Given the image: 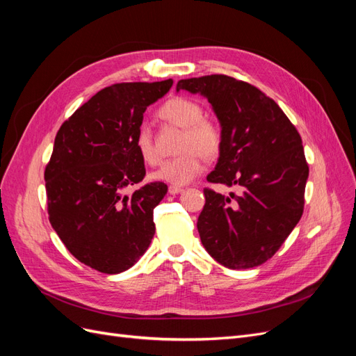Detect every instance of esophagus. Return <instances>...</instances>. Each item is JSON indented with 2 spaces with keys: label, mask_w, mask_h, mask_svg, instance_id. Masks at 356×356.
<instances>
[{
  "label": "esophagus",
  "mask_w": 356,
  "mask_h": 356,
  "mask_svg": "<svg viewBox=\"0 0 356 356\" xmlns=\"http://www.w3.org/2000/svg\"><path fill=\"white\" fill-rule=\"evenodd\" d=\"M184 191L182 187H177V186H170L169 187V195H179V193Z\"/></svg>",
  "instance_id": "esophagus-1"
}]
</instances>
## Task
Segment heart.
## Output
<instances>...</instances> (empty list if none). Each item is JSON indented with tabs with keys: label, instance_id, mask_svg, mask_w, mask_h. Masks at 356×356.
Wrapping results in <instances>:
<instances>
[{
	"label": "heart",
	"instance_id": "1",
	"mask_svg": "<svg viewBox=\"0 0 356 356\" xmlns=\"http://www.w3.org/2000/svg\"><path fill=\"white\" fill-rule=\"evenodd\" d=\"M166 120L184 127L179 149L182 153L166 160L152 178L172 186H186L204 169V156L212 157L221 147V132L218 126L203 118L202 106L188 98H174L160 108ZM135 148L147 165H157L160 153L154 145L153 135L147 124H141L135 136Z\"/></svg>",
	"mask_w": 356,
	"mask_h": 356
}]
</instances>
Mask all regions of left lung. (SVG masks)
<instances>
[{
    "label": "left lung",
    "instance_id": "1",
    "mask_svg": "<svg viewBox=\"0 0 356 356\" xmlns=\"http://www.w3.org/2000/svg\"><path fill=\"white\" fill-rule=\"evenodd\" d=\"M179 90L207 98L221 126L220 157L208 181L241 190L227 197L203 190L200 241L225 267L260 266L303 213L309 166L301 138L273 99L229 75L179 80Z\"/></svg>",
    "mask_w": 356,
    "mask_h": 356
}]
</instances>
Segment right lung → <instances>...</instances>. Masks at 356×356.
Instances as JSON below:
<instances>
[{
    "instance_id": "add662e5",
    "label": "right lung",
    "mask_w": 356,
    "mask_h": 356,
    "mask_svg": "<svg viewBox=\"0 0 356 356\" xmlns=\"http://www.w3.org/2000/svg\"><path fill=\"white\" fill-rule=\"evenodd\" d=\"M172 79L118 83L99 90L63 123L44 179L49 220L67 250L106 275L127 270L152 242L153 211L168 186L145 177L135 136L148 105L165 96Z\"/></svg>"
}]
</instances>
